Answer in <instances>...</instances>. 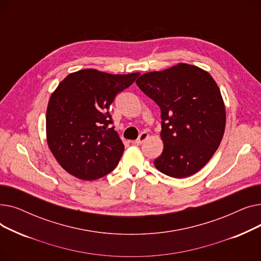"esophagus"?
<instances>
[{
    "mask_svg": "<svg viewBox=\"0 0 261 261\" xmlns=\"http://www.w3.org/2000/svg\"><path fill=\"white\" fill-rule=\"evenodd\" d=\"M148 136H149V134L148 133H146V132H142L141 134H140V136H139V139L136 140L134 143L136 144V145H142L147 139H148Z\"/></svg>",
    "mask_w": 261,
    "mask_h": 261,
    "instance_id": "obj_1",
    "label": "esophagus"
}]
</instances>
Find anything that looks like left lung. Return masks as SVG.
<instances>
[{
    "label": "left lung",
    "instance_id": "obj_1",
    "mask_svg": "<svg viewBox=\"0 0 261 261\" xmlns=\"http://www.w3.org/2000/svg\"><path fill=\"white\" fill-rule=\"evenodd\" d=\"M135 82L161 109L164 149L155 168L175 179L198 172L225 130V106L214 78L196 65L179 63L143 74Z\"/></svg>",
    "mask_w": 261,
    "mask_h": 261
}]
</instances>
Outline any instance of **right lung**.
<instances>
[{
	"instance_id": "add662e5",
	"label": "right lung",
	"mask_w": 261,
	"mask_h": 261,
	"mask_svg": "<svg viewBox=\"0 0 261 261\" xmlns=\"http://www.w3.org/2000/svg\"><path fill=\"white\" fill-rule=\"evenodd\" d=\"M140 73L113 75L86 68L67 75L50 96L46 140L60 166L80 180L111 172L123 152L109 107Z\"/></svg>"
}]
</instances>
